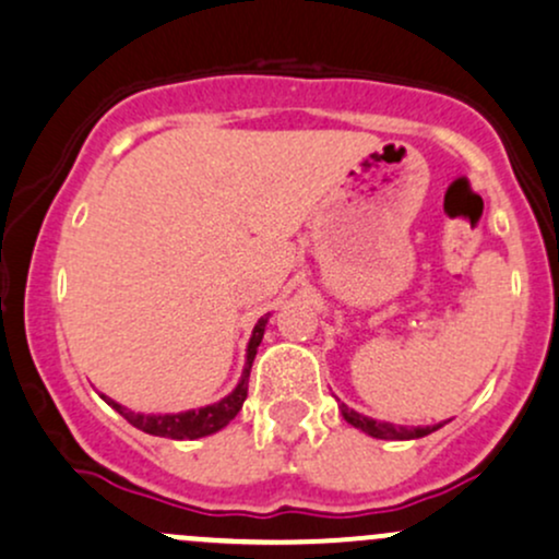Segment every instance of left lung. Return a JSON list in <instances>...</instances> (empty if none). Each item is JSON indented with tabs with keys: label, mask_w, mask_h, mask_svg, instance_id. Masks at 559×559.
<instances>
[{
	"label": "left lung",
	"mask_w": 559,
	"mask_h": 559,
	"mask_svg": "<svg viewBox=\"0 0 559 559\" xmlns=\"http://www.w3.org/2000/svg\"><path fill=\"white\" fill-rule=\"evenodd\" d=\"M341 416H344L346 424H352L354 429L365 431V435L376 437V440H418V437L431 435V431H437L442 426V424L397 426V424H389V421H376V418H368V416H362V413L346 407L344 402H341Z\"/></svg>",
	"instance_id": "obj_1"
}]
</instances>
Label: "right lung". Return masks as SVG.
<instances>
[{
	"label": "right lung",
	"mask_w": 559,
	"mask_h": 559,
	"mask_svg": "<svg viewBox=\"0 0 559 559\" xmlns=\"http://www.w3.org/2000/svg\"><path fill=\"white\" fill-rule=\"evenodd\" d=\"M266 322H269V314L261 317V320H258V325L253 328V335H250V344H248V357H245L242 378H239V383H237V386H234V392L226 394L224 400L213 402V405L200 407V411L157 413V416H154V413H135V411H130V407L119 405V402H114L111 397H106V394H100V397L109 402L114 411H117L119 416L124 418V421L133 424L135 429L146 431V435L170 437V440H200V437L215 435V431L224 429V426L229 424L239 411H242V402H245V397H248L250 368H253V359H255L258 346H261V338H263V330H266Z\"/></svg>",
	"instance_id": "1"
}]
</instances>
